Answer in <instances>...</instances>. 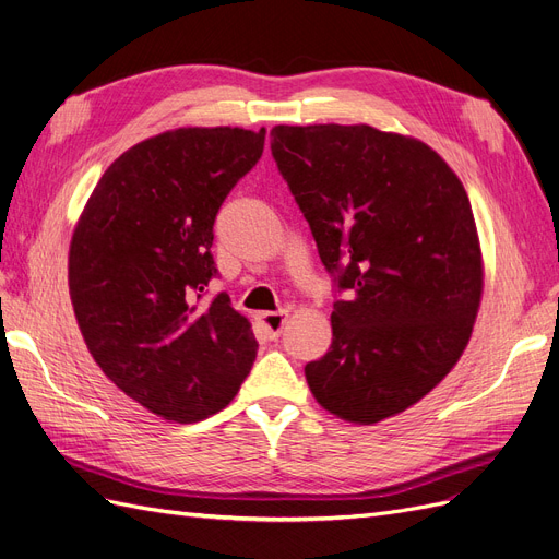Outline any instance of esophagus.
Instances as JSON below:
<instances>
[{"mask_svg":"<svg viewBox=\"0 0 559 559\" xmlns=\"http://www.w3.org/2000/svg\"><path fill=\"white\" fill-rule=\"evenodd\" d=\"M258 320H260V324H262V329H264V336H266L269 341H274V338H278L281 332H283V324H285V320H287V311L260 313Z\"/></svg>","mask_w":559,"mask_h":559,"instance_id":"esophagus-1","label":"esophagus"}]
</instances>
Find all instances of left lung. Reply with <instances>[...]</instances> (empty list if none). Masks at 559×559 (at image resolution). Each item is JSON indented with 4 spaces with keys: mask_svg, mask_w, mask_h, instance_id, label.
I'll list each match as a JSON object with an SVG mask.
<instances>
[{
    "mask_svg": "<svg viewBox=\"0 0 559 559\" xmlns=\"http://www.w3.org/2000/svg\"><path fill=\"white\" fill-rule=\"evenodd\" d=\"M272 156L336 297L332 347L304 373L341 419L376 424L424 399L469 341L481 301L477 225L428 144L373 127H274Z\"/></svg>",
    "mask_w": 559,
    "mask_h": 559,
    "instance_id": "1",
    "label": "left lung"
}]
</instances>
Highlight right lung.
Listing matches in <instances>:
<instances>
[{
  "label": "right lung",
  "instance_id": "add662e5",
  "mask_svg": "<svg viewBox=\"0 0 559 559\" xmlns=\"http://www.w3.org/2000/svg\"><path fill=\"white\" fill-rule=\"evenodd\" d=\"M264 129H177L123 152L71 239L69 290L92 357L154 415H216L251 373L258 341L218 276L214 221L264 150Z\"/></svg>",
  "mask_w": 559,
  "mask_h": 559
}]
</instances>
